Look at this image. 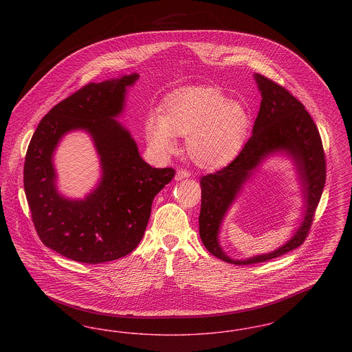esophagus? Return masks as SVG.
<instances>
[{
  "mask_svg": "<svg viewBox=\"0 0 352 352\" xmlns=\"http://www.w3.org/2000/svg\"><path fill=\"white\" fill-rule=\"evenodd\" d=\"M188 177H190L188 171H186L184 168H178L177 174H175V181H182V179H186Z\"/></svg>",
  "mask_w": 352,
  "mask_h": 352,
  "instance_id": "1",
  "label": "esophagus"
}]
</instances>
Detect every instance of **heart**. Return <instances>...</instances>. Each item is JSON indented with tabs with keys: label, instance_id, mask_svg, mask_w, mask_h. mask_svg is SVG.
Segmentation results:
<instances>
[{
	"label": "heart",
	"instance_id": "b5f03b06",
	"mask_svg": "<svg viewBox=\"0 0 352 352\" xmlns=\"http://www.w3.org/2000/svg\"><path fill=\"white\" fill-rule=\"evenodd\" d=\"M251 128L247 107L214 85L186 87L170 94L162 115L151 112L145 120V138L151 151L162 158L186 137L191 161L201 168L218 170L234 162Z\"/></svg>",
	"mask_w": 352,
	"mask_h": 352
}]
</instances>
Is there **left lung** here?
I'll use <instances>...</instances> for the list:
<instances>
[{
    "label": "left lung",
    "instance_id": "obj_1",
    "mask_svg": "<svg viewBox=\"0 0 352 352\" xmlns=\"http://www.w3.org/2000/svg\"><path fill=\"white\" fill-rule=\"evenodd\" d=\"M261 95L260 111L252 137L234 162L201 179L199 234L207 251L234 265L264 263L298 248L310 230L326 182V164L317 125L301 101L284 87L253 74ZM272 156H284L295 168L302 192L299 226L285 244L274 252L247 259H232L219 244L222 221L246 184Z\"/></svg>",
    "mask_w": 352,
    "mask_h": 352
}]
</instances>
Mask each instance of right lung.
<instances>
[{
  "mask_svg": "<svg viewBox=\"0 0 352 352\" xmlns=\"http://www.w3.org/2000/svg\"><path fill=\"white\" fill-rule=\"evenodd\" d=\"M138 78L132 72L87 84L42 118L29 144L23 186L36 234L74 261L100 264L133 251L145 234L154 197L175 175L173 168L146 164L131 132L116 120ZM72 131L91 137L101 164V178L84 199L58 191L53 164L58 144Z\"/></svg>",
  "mask_w": 352,
  "mask_h": 352,
  "instance_id": "obj_1",
  "label": "right lung"
}]
</instances>
